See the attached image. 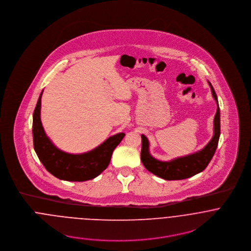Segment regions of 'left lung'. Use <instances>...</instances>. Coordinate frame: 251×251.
Wrapping results in <instances>:
<instances>
[{
	"label": "left lung",
	"mask_w": 251,
	"mask_h": 251,
	"mask_svg": "<svg viewBox=\"0 0 251 251\" xmlns=\"http://www.w3.org/2000/svg\"><path fill=\"white\" fill-rule=\"evenodd\" d=\"M212 90L213 98L217 104V109L214 119V136L211 141L199 151L194 153L178 157L170 161H160L152 157L149 151V140L142 134V149H141V160L145 168L153 175L167 179H183L190 178L200 172H202L212 160L220 135V110L218 106V100L215 90L212 84L209 82Z\"/></svg>",
	"instance_id": "1"
}]
</instances>
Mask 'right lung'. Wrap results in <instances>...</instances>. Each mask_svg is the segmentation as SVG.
Masks as SVG:
<instances>
[{"instance_id": "add662e5", "label": "right lung", "mask_w": 251, "mask_h": 251, "mask_svg": "<svg viewBox=\"0 0 251 251\" xmlns=\"http://www.w3.org/2000/svg\"><path fill=\"white\" fill-rule=\"evenodd\" d=\"M41 92L34 115H33V137L36 154L45 167L53 176L70 181H84L98 177L107 168L113 151L121 143L125 133L121 132L109 137L96 149L80 153H68L58 149L47 137L41 121Z\"/></svg>"}]
</instances>
